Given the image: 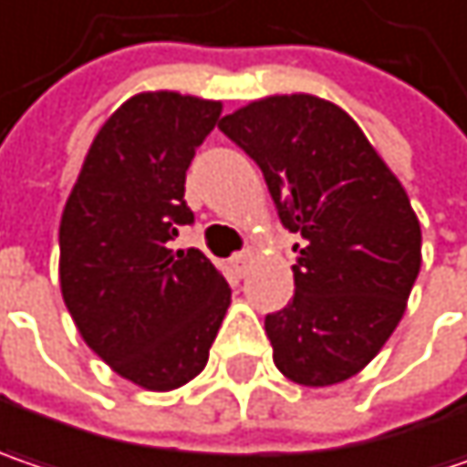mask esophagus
I'll return each mask as SVG.
<instances>
[{
  "mask_svg": "<svg viewBox=\"0 0 467 467\" xmlns=\"http://www.w3.org/2000/svg\"><path fill=\"white\" fill-rule=\"evenodd\" d=\"M251 264H254V254H251V251H240V254H234L233 256L234 272H237L240 277H245V275H248Z\"/></svg>",
  "mask_w": 467,
  "mask_h": 467,
  "instance_id": "esophagus-1",
  "label": "esophagus"
}]
</instances>
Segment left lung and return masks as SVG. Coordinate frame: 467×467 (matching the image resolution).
Instances as JSON below:
<instances>
[{
    "label": "left lung",
    "mask_w": 467,
    "mask_h": 467,
    "mask_svg": "<svg viewBox=\"0 0 467 467\" xmlns=\"http://www.w3.org/2000/svg\"><path fill=\"white\" fill-rule=\"evenodd\" d=\"M219 129L261 169L293 245L296 293L264 319L277 370L301 386L357 375L389 341L420 272V224L399 179L338 105L251 102Z\"/></svg>",
    "instance_id": "8db88e82"
}]
</instances>
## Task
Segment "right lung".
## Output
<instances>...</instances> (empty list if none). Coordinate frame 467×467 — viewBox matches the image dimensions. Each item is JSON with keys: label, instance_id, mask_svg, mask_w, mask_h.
<instances>
[{"label": "right lung", "instance_id": "obj_1", "mask_svg": "<svg viewBox=\"0 0 467 467\" xmlns=\"http://www.w3.org/2000/svg\"><path fill=\"white\" fill-rule=\"evenodd\" d=\"M222 105L131 97L99 129L60 222V288L87 346L121 378L171 391L206 368L233 290L203 251H174L195 213L184 179Z\"/></svg>", "mask_w": 467, "mask_h": 467}]
</instances>
